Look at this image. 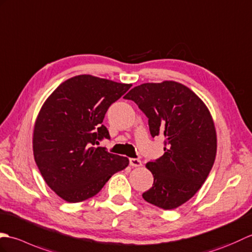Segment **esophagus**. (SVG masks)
Instances as JSON below:
<instances>
[{"mask_svg":"<svg viewBox=\"0 0 252 252\" xmlns=\"http://www.w3.org/2000/svg\"><path fill=\"white\" fill-rule=\"evenodd\" d=\"M129 164L132 167H140V166H142L141 160L138 159V158H130L129 159Z\"/></svg>","mask_w":252,"mask_h":252,"instance_id":"34e87169","label":"esophagus"}]
</instances>
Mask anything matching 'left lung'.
<instances>
[{"label":"left lung","instance_id":"left-lung-1","mask_svg":"<svg viewBox=\"0 0 252 252\" xmlns=\"http://www.w3.org/2000/svg\"><path fill=\"white\" fill-rule=\"evenodd\" d=\"M124 98L147 115L151 136L165 138L164 155L145 165L154 182L142 197L175 209L196 194L214 166L217 133L210 112L196 94L173 81L141 84Z\"/></svg>","mask_w":252,"mask_h":252}]
</instances>
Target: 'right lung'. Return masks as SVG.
Segmentation results:
<instances>
[{"label": "right lung", "mask_w": 252, "mask_h": 252, "mask_svg": "<svg viewBox=\"0 0 252 252\" xmlns=\"http://www.w3.org/2000/svg\"><path fill=\"white\" fill-rule=\"evenodd\" d=\"M130 87L82 74L61 83L42 105L33 130V154L47 186L65 202L94 196L129 164L127 158L96 144L110 139L104 115Z\"/></svg>", "instance_id": "1"}]
</instances>
